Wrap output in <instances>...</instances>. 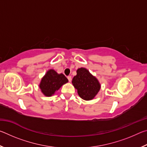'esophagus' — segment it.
<instances>
[{"label": "esophagus", "instance_id": "obj_1", "mask_svg": "<svg viewBox=\"0 0 147 147\" xmlns=\"http://www.w3.org/2000/svg\"><path fill=\"white\" fill-rule=\"evenodd\" d=\"M67 78H68V80H69V81L70 82H71V80H72V78H71V76H67Z\"/></svg>", "mask_w": 147, "mask_h": 147}]
</instances>
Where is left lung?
Masks as SVG:
<instances>
[{"mask_svg":"<svg viewBox=\"0 0 147 147\" xmlns=\"http://www.w3.org/2000/svg\"><path fill=\"white\" fill-rule=\"evenodd\" d=\"M72 84L77 89L80 97L85 100H93L101 88L98 79L84 67L77 69L76 75L73 77Z\"/></svg>","mask_w":147,"mask_h":147,"instance_id":"1","label":"left lung"}]
</instances>
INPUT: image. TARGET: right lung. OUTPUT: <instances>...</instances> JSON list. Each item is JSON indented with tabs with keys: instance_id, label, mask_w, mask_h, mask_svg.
<instances>
[{
	"instance_id": "add662e5",
	"label": "right lung",
	"mask_w": 147,
	"mask_h": 147,
	"mask_svg": "<svg viewBox=\"0 0 147 147\" xmlns=\"http://www.w3.org/2000/svg\"><path fill=\"white\" fill-rule=\"evenodd\" d=\"M68 79L63 74H58L54 69H49L41 78L39 87L41 93L46 96H51L59 90L65 84L68 82Z\"/></svg>"
}]
</instances>
